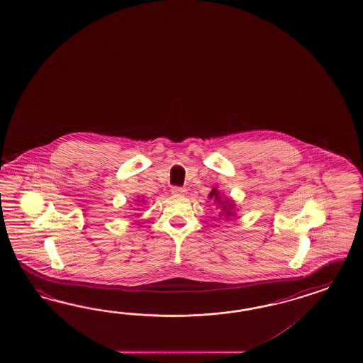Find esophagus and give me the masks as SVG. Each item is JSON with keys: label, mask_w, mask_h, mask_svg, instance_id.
Returning <instances> with one entry per match:
<instances>
[{"label": "esophagus", "mask_w": 363, "mask_h": 363, "mask_svg": "<svg viewBox=\"0 0 363 363\" xmlns=\"http://www.w3.org/2000/svg\"><path fill=\"white\" fill-rule=\"evenodd\" d=\"M172 194L173 196H185L186 194V189H184V187H173L172 189Z\"/></svg>", "instance_id": "1"}]
</instances>
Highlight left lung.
Wrapping results in <instances>:
<instances>
[{"label":"left lung","instance_id":"left-lung-1","mask_svg":"<svg viewBox=\"0 0 363 363\" xmlns=\"http://www.w3.org/2000/svg\"><path fill=\"white\" fill-rule=\"evenodd\" d=\"M208 199L214 201V205H216L219 211V216H223L225 219H231V218H235L236 216V203L235 201L233 198H228V196H223V193H220L218 190V187L214 186L211 189L210 194H208Z\"/></svg>","mask_w":363,"mask_h":363}]
</instances>
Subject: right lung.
Instances as JSON below:
<instances>
[{"instance_id": "add662e5", "label": "right lung", "mask_w": 363, "mask_h": 363, "mask_svg": "<svg viewBox=\"0 0 363 363\" xmlns=\"http://www.w3.org/2000/svg\"><path fill=\"white\" fill-rule=\"evenodd\" d=\"M135 202H136V203H138V202H145V199H144L143 196H138V199H135Z\"/></svg>"}]
</instances>
